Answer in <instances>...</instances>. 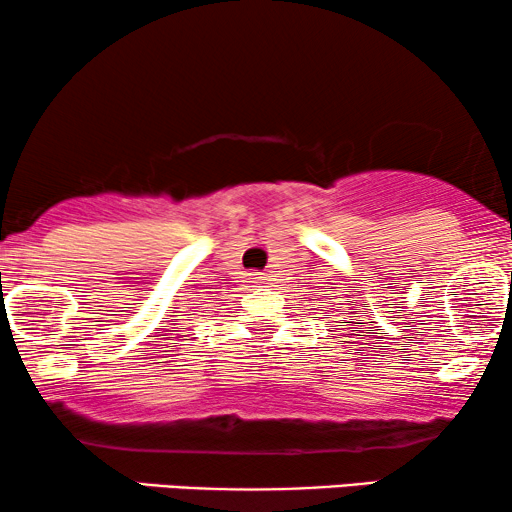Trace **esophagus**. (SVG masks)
Wrapping results in <instances>:
<instances>
[{
  "label": "esophagus",
  "mask_w": 512,
  "mask_h": 512,
  "mask_svg": "<svg viewBox=\"0 0 512 512\" xmlns=\"http://www.w3.org/2000/svg\"><path fill=\"white\" fill-rule=\"evenodd\" d=\"M247 279H249V282H254V284H256V282H261V277H258V272H249V277H247Z\"/></svg>",
  "instance_id": "34e87169"
}]
</instances>
